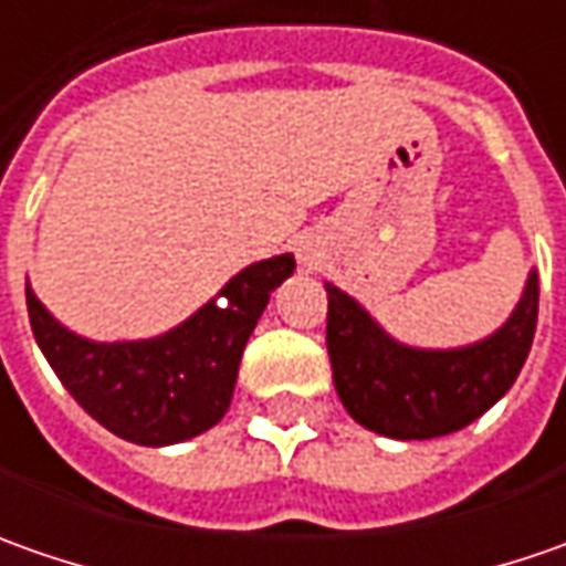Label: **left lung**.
Segmentation results:
<instances>
[{
	"mask_svg": "<svg viewBox=\"0 0 566 566\" xmlns=\"http://www.w3.org/2000/svg\"><path fill=\"white\" fill-rule=\"evenodd\" d=\"M538 321V276L511 321L463 349H409L380 331L334 283H327V353L346 412L400 441L460 431L489 412L520 375Z\"/></svg>",
	"mask_w": 566,
	"mask_h": 566,
	"instance_id": "left-lung-1",
	"label": "left lung"
}]
</instances>
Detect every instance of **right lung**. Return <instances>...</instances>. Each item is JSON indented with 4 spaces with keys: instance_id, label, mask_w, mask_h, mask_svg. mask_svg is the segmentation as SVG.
I'll list each match as a JSON object with an SVG mask.
<instances>
[{
    "instance_id": "1",
    "label": "right lung",
    "mask_w": 566,
    "mask_h": 566,
    "mask_svg": "<svg viewBox=\"0 0 566 566\" xmlns=\"http://www.w3.org/2000/svg\"><path fill=\"white\" fill-rule=\"evenodd\" d=\"M293 268V254L258 261L229 280L220 302H207L176 331L142 343H91L69 334L31 286L28 315L55 378L91 419L132 444H179L223 419L242 349Z\"/></svg>"
}]
</instances>
